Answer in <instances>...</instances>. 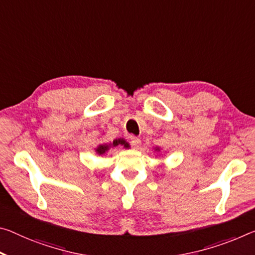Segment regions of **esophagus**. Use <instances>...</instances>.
Returning <instances> with one entry per match:
<instances>
[{
  "mask_svg": "<svg viewBox=\"0 0 255 255\" xmlns=\"http://www.w3.org/2000/svg\"><path fill=\"white\" fill-rule=\"evenodd\" d=\"M140 139L138 138V137H131V139H130V144H131V146L134 147V148H139V146H140Z\"/></svg>",
  "mask_w": 255,
  "mask_h": 255,
  "instance_id": "esophagus-1",
  "label": "esophagus"
}]
</instances>
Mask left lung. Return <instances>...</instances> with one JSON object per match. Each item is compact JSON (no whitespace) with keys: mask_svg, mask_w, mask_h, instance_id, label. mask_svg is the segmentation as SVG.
Masks as SVG:
<instances>
[{"mask_svg":"<svg viewBox=\"0 0 255 255\" xmlns=\"http://www.w3.org/2000/svg\"><path fill=\"white\" fill-rule=\"evenodd\" d=\"M154 151H157V152H160V147H157V146H156V147L154 148Z\"/></svg>","mask_w":255,"mask_h":255,"instance_id":"left-lung-1","label":"left lung"}]
</instances>
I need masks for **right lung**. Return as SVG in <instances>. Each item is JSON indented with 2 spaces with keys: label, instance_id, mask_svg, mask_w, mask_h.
<instances>
[{
  "label": "right lung",
  "instance_id": "obj_1",
  "mask_svg": "<svg viewBox=\"0 0 255 255\" xmlns=\"http://www.w3.org/2000/svg\"><path fill=\"white\" fill-rule=\"evenodd\" d=\"M123 146L125 148H129V144L125 140L124 138H117V139H113V142L111 143H103V144H99L98 146L95 147V152L98 153L99 155H103L106 154V153L109 151V149H111L116 146Z\"/></svg>",
  "mask_w": 255,
  "mask_h": 255
}]
</instances>
